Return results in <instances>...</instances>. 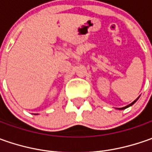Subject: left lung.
<instances>
[{"label":"left lung","instance_id":"1","mask_svg":"<svg viewBox=\"0 0 152 152\" xmlns=\"http://www.w3.org/2000/svg\"><path fill=\"white\" fill-rule=\"evenodd\" d=\"M138 99H139V97H138V98H137V99H136V100H135V101H134V102H132V103H130V104H129V105H128V106H126V107H124L118 108V109H120V110H123V109H125V108L129 107H130V106H132V105H133V104H134V103H135V102H136V101H137Z\"/></svg>","mask_w":152,"mask_h":152}]
</instances>
